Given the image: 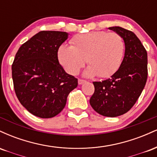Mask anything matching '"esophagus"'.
Listing matches in <instances>:
<instances>
[{"mask_svg": "<svg viewBox=\"0 0 157 157\" xmlns=\"http://www.w3.org/2000/svg\"><path fill=\"white\" fill-rule=\"evenodd\" d=\"M86 81L85 80H82V79H79L78 80V84L79 85H82V84H83L84 82H86Z\"/></svg>", "mask_w": 157, "mask_h": 157, "instance_id": "obj_1", "label": "esophagus"}]
</instances>
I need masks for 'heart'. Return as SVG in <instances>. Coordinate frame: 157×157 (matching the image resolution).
<instances>
[{
    "label": "heart",
    "mask_w": 157,
    "mask_h": 157,
    "mask_svg": "<svg viewBox=\"0 0 157 157\" xmlns=\"http://www.w3.org/2000/svg\"><path fill=\"white\" fill-rule=\"evenodd\" d=\"M71 46L62 45L57 52L60 63L68 74L75 75L86 63V77L97 75L105 78L116 72L121 66L125 44L120 34L105 31L91 32L76 35Z\"/></svg>",
    "instance_id": "heart-1"
}]
</instances>
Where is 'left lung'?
<instances>
[{
	"mask_svg": "<svg viewBox=\"0 0 157 157\" xmlns=\"http://www.w3.org/2000/svg\"><path fill=\"white\" fill-rule=\"evenodd\" d=\"M109 29L123 37L125 56L120 68L110 78L93 82L94 93L90 104L102 116L115 117L128 112L141 94L147 77V55L134 32L120 26Z\"/></svg>",
	"mask_w": 157,
	"mask_h": 157,
	"instance_id": "1",
	"label": "left lung"
}]
</instances>
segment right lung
I'll use <instances>...</instances> for the list:
<instances>
[{
    "instance_id": "1",
    "label": "right lung",
    "mask_w": 157,
    "mask_h": 157,
    "mask_svg": "<svg viewBox=\"0 0 157 157\" xmlns=\"http://www.w3.org/2000/svg\"><path fill=\"white\" fill-rule=\"evenodd\" d=\"M65 32L41 31L24 43L12 66L14 89L29 112L52 118L61 112L68 94L77 88V79L59 63L57 52L68 38Z\"/></svg>"
}]
</instances>
